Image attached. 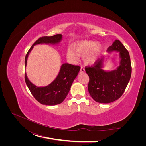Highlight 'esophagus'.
Segmentation results:
<instances>
[{
  "instance_id": "esophagus-1",
  "label": "esophagus",
  "mask_w": 146,
  "mask_h": 146,
  "mask_svg": "<svg viewBox=\"0 0 146 146\" xmlns=\"http://www.w3.org/2000/svg\"><path fill=\"white\" fill-rule=\"evenodd\" d=\"M85 68H84L83 67H81V68H80V72L81 73H84V72H85Z\"/></svg>"
}]
</instances>
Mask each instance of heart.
I'll return each mask as SVG.
<instances>
[{
	"label": "heart",
	"mask_w": 146,
	"mask_h": 146,
	"mask_svg": "<svg viewBox=\"0 0 146 146\" xmlns=\"http://www.w3.org/2000/svg\"><path fill=\"white\" fill-rule=\"evenodd\" d=\"M73 50L69 49L67 52V58L76 61L79 57H84L83 60L87 65L93 64L103 51L102 45L95 41L85 40L73 45Z\"/></svg>",
	"instance_id": "heart-1"
}]
</instances>
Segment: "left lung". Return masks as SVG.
<instances>
[{
    "label": "left lung",
    "mask_w": 146,
    "mask_h": 146,
    "mask_svg": "<svg viewBox=\"0 0 146 146\" xmlns=\"http://www.w3.org/2000/svg\"><path fill=\"white\" fill-rule=\"evenodd\" d=\"M118 51L121 58L117 70L105 72L102 69L103 58H98L93 66L85 67L89 77V92L94 100L108 104L118 99L124 94L131 76V64L128 50L116 40L107 49L108 52Z\"/></svg>",
    "instance_id": "left-lung-1"
}]
</instances>
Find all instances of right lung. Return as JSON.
Listing matches in <instances>:
<instances>
[{
  "instance_id": "right-lung-1",
  "label": "right lung",
  "mask_w": 146,
  "mask_h": 146,
  "mask_svg": "<svg viewBox=\"0 0 146 146\" xmlns=\"http://www.w3.org/2000/svg\"><path fill=\"white\" fill-rule=\"evenodd\" d=\"M62 35L56 34L51 36H42L37 40L27 53L25 65L27 66V58L34 46L39 44H58L61 40ZM80 69L79 66L64 63L61 67L56 79L49 85L45 87H37L31 82L25 73V80L31 93L36 101L43 105H56L62 102L66 98L73 80L78 76Z\"/></svg>"
}]
</instances>
